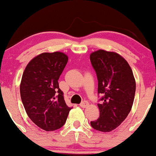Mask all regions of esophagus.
Instances as JSON below:
<instances>
[{
	"label": "esophagus",
	"instance_id": "esophagus-1",
	"mask_svg": "<svg viewBox=\"0 0 156 156\" xmlns=\"http://www.w3.org/2000/svg\"><path fill=\"white\" fill-rule=\"evenodd\" d=\"M80 105L81 108H86L89 105V102H88L87 101H83V102Z\"/></svg>",
	"mask_w": 156,
	"mask_h": 156
}]
</instances>
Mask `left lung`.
<instances>
[{
	"mask_svg": "<svg viewBox=\"0 0 156 156\" xmlns=\"http://www.w3.org/2000/svg\"><path fill=\"white\" fill-rule=\"evenodd\" d=\"M98 78V93L102 94L99 118L91 126L101 132H111L126 119L132 108L136 81L127 61L119 54L99 49L90 55Z\"/></svg>",
	"mask_w": 156,
	"mask_h": 156,
	"instance_id": "8db88e82",
	"label": "left lung"
}]
</instances>
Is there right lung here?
Returning a JSON list of instances; mask_svg holds the SVG:
<instances>
[{"label":"right lung","instance_id":"add662e5","mask_svg":"<svg viewBox=\"0 0 156 156\" xmlns=\"http://www.w3.org/2000/svg\"><path fill=\"white\" fill-rule=\"evenodd\" d=\"M67 61L63 52H44L32 58L23 73L20 89L26 114L45 131L61 128L72 108L66 104L58 81Z\"/></svg>","mask_w":156,"mask_h":156}]
</instances>
